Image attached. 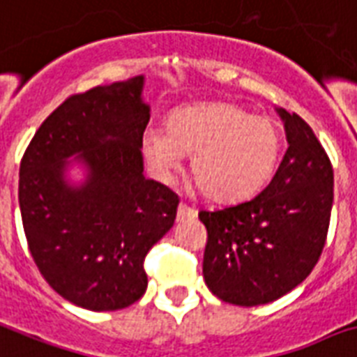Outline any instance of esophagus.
<instances>
[{"label": "esophagus", "instance_id": "esophagus-1", "mask_svg": "<svg viewBox=\"0 0 357 357\" xmlns=\"http://www.w3.org/2000/svg\"><path fill=\"white\" fill-rule=\"evenodd\" d=\"M197 212L193 208H190L188 204H178V210H176V219L178 221H184V219H195Z\"/></svg>", "mask_w": 357, "mask_h": 357}]
</instances>
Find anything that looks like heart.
<instances>
[{"label":"heart","mask_w":357,"mask_h":357,"mask_svg":"<svg viewBox=\"0 0 357 357\" xmlns=\"http://www.w3.org/2000/svg\"><path fill=\"white\" fill-rule=\"evenodd\" d=\"M144 155L167 178L192 155V176L210 201L232 202L255 193L271 176L280 155V134L267 118L230 102L176 108L165 130L149 129Z\"/></svg>","instance_id":"b5f03b06"}]
</instances>
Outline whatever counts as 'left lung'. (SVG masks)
<instances>
[{
    "mask_svg": "<svg viewBox=\"0 0 357 357\" xmlns=\"http://www.w3.org/2000/svg\"><path fill=\"white\" fill-rule=\"evenodd\" d=\"M287 151L273 181L250 201L199 212L208 230L202 275L213 295L259 306L295 289L317 264L333 202V169L312 127L276 108Z\"/></svg>",
    "mask_w": 357,
    "mask_h": 357,
    "instance_id": "obj_1",
    "label": "left lung"
}]
</instances>
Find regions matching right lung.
Returning a JSON list of instances; mask_svg holds the SVG:
<instances>
[{"instance_id":"1","label":"right lung","mask_w":357,"mask_h":357,"mask_svg":"<svg viewBox=\"0 0 357 357\" xmlns=\"http://www.w3.org/2000/svg\"><path fill=\"white\" fill-rule=\"evenodd\" d=\"M138 75L66 99L20 164L18 201L31 256L62 298L92 312L144 296V258L169 232L178 197L144 176L151 107ZM79 167L84 177L70 181Z\"/></svg>"}]
</instances>
